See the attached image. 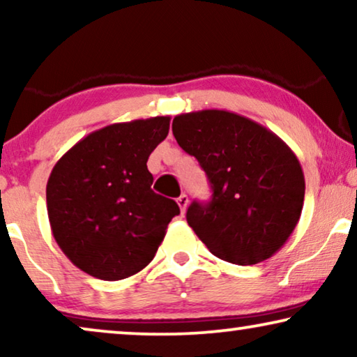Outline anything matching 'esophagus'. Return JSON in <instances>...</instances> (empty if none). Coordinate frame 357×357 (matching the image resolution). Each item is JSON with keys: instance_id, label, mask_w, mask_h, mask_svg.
Listing matches in <instances>:
<instances>
[{"instance_id": "esophagus-1", "label": "esophagus", "mask_w": 357, "mask_h": 357, "mask_svg": "<svg viewBox=\"0 0 357 357\" xmlns=\"http://www.w3.org/2000/svg\"><path fill=\"white\" fill-rule=\"evenodd\" d=\"M177 203L180 206V211L185 213V209H187V206H188V197H187V195H185V193L180 195V197L177 198Z\"/></svg>"}]
</instances>
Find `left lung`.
Listing matches in <instances>:
<instances>
[{
  "label": "left lung",
  "instance_id": "left-lung-1",
  "mask_svg": "<svg viewBox=\"0 0 357 357\" xmlns=\"http://www.w3.org/2000/svg\"><path fill=\"white\" fill-rule=\"evenodd\" d=\"M172 131L211 183V202H193L187 211L199 241L236 265L275 255L304 206V172L289 146L263 125L227 110L177 115Z\"/></svg>",
  "mask_w": 357,
  "mask_h": 357
}]
</instances>
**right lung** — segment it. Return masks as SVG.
<instances>
[{"label":"right lung","instance_id":"obj_1","mask_svg":"<svg viewBox=\"0 0 357 357\" xmlns=\"http://www.w3.org/2000/svg\"><path fill=\"white\" fill-rule=\"evenodd\" d=\"M170 116L92 131L61 155L47 183L52 234L75 266L104 281L143 270L178 204L154 193L148 158L169 135Z\"/></svg>","mask_w":357,"mask_h":357}]
</instances>
